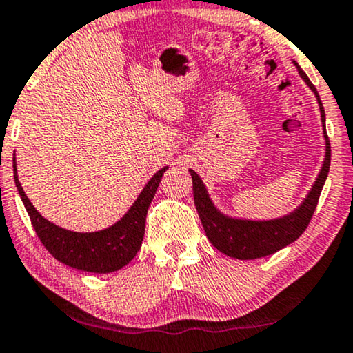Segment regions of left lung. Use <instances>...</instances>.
<instances>
[{"instance_id":"1","label":"left lung","mask_w":353,"mask_h":353,"mask_svg":"<svg viewBox=\"0 0 353 353\" xmlns=\"http://www.w3.org/2000/svg\"><path fill=\"white\" fill-rule=\"evenodd\" d=\"M296 64V61H294ZM297 67L299 75L305 81L308 88L313 91L315 98L320 105L321 114V127H323V137H325V161H323L321 170L318 173L315 183H313L312 190L308 191L297 209L289 212L288 215L279 216V219L272 220H249V219H236V216H230L223 214L215 207L212 202L209 192L204 181L197 175L194 170L190 173L192 176V194H194V204L199 214V219L204 226L205 236L214 245L219 249L221 254L228 255V257L239 259V260H254L260 257H267L278 252L279 249L286 248V245L292 244L303 231L307 230L308 223H310L313 212L316 209L318 199H320L321 190L325 186L327 172H330L331 165V146L330 139L326 134V117L325 109H323L321 99L318 96V91L312 81L308 80L305 72L301 67Z\"/></svg>"}]
</instances>
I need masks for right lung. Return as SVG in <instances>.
Returning <instances> with one entry per match:
<instances>
[{
  "label": "right lung",
  "mask_w": 353,
  "mask_h": 353,
  "mask_svg": "<svg viewBox=\"0 0 353 353\" xmlns=\"http://www.w3.org/2000/svg\"><path fill=\"white\" fill-rule=\"evenodd\" d=\"M167 168L168 167H163L154 173V176L143 188L137 201L122 219L109 228L93 231V233H79V231L61 228L41 216L21 186L16 157H14V181H16L19 196L26 205L37 236L52 257L81 272L112 273L132 262L141 248L149 204L152 202L159 183Z\"/></svg>",
  "instance_id": "add662e5"
}]
</instances>
